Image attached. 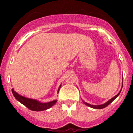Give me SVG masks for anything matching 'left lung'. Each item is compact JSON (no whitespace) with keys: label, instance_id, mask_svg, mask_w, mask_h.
Masks as SVG:
<instances>
[{"label":"left lung","instance_id":"left-lung-1","mask_svg":"<svg viewBox=\"0 0 133 133\" xmlns=\"http://www.w3.org/2000/svg\"><path fill=\"white\" fill-rule=\"evenodd\" d=\"M122 87L123 86H122ZM122 89H121V90L120 91V92H119L118 93L117 95H116V96H115L113 98H112L110 99V100H108V101L107 102L104 103V104H101V105H91V104H88V103L85 102H84V101H83V103H84V104H85V105H88V106L90 107V108H91L98 109H103V108H105V107L108 106V105H109V104H111V103L113 101V100H115V99H116V98H117V96H118L119 95H120V92H121V91H122Z\"/></svg>","mask_w":133,"mask_h":133}]
</instances>
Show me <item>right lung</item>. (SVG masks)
Segmentation results:
<instances>
[{"instance_id": "add662e5", "label": "right lung", "mask_w": 133, "mask_h": 133, "mask_svg": "<svg viewBox=\"0 0 133 133\" xmlns=\"http://www.w3.org/2000/svg\"><path fill=\"white\" fill-rule=\"evenodd\" d=\"M60 88H61V85H60L58 88V93ZM11 91L13 96H15V98L19 102H21V104L24 105L26 108L29 109L30 110H32V111H44V110L48 109H49L50 108H51L52 106H53L57 102V100H54L51 102H49L42 103L41 102L38 101V100H35V99L28 98L24 97V96H21L19 94L17 93V92L15 91L13 88L11 89Z\"/></svg>"}]
</instances>
